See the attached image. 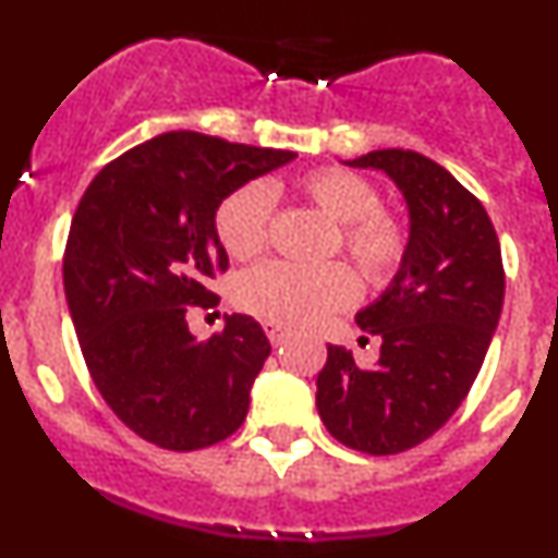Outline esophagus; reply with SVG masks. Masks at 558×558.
<instances>
[{
	"instance_id": "esophagus-1",
	"label": "esophagus",
	"mask_w": 558,
	"mask_h": 558,
	"mask_svg": "<svg viewBox=\"0 0 558 558\" xmlns=\"http://www.w3.org/2000/svg\"><path fill=\"white\" fill-rule=\"evenodd\" d=\"M262 326H264V331H267V337L272 345H280V342L286 340V335H289V331H286L280 324H275V320H264Z\"/></svg>"
}]
</instances>
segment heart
<instances>
[{"instance_id":"b5f03b06","label":"heart","mask_w":558,"mask_h":558,"mask_svg":"<svg viewBox=\"0 0 558 558\" xmlns=\"http://www.w3.org/2000/svg\"><path fill=\"white\" fill-rule=\"evenodd\" d=\"M300 194L326 218L340 223V247L362 280L384 289L408 262L410 229L397 213L380 207V194L367 178L340 167H320L302 174ZM272 221V191L267 183L238 185L216 207L213 227L218 243L238 262L256 258L267 247ZM359 296V280L345 264L331 262L302 267L267 262L247 269L238 280L234 302L245 313L286 326L315 324L342 311Z\"/></svg>"}]
</instances>
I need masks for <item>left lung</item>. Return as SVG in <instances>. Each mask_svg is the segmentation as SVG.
I'll return each instance as SVG.
<instances>
[{
	"instance_id": "obj_1",
	"label": "left lung",
	"mask_w": 558,
	"mask_h": 558,
	"mask_svg": "<svg viewBox=\"0 0 558 558\" xmlns=\"http://www.w3.org/2000/svg\"><path fill=\"white\" fill-rule=\"evenodd\" d=\"M384 170L410 207V251L386 294L356 315L380 337L375 367L326 345L315 404L353 451L391 456L429 440L475 384L505 300L499 238L486 207L446 167L384 148L348 161Z\"/></svg>"
}]
</instances>
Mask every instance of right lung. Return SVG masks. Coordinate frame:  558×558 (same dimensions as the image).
<instances>
[{"label":"right lung","mask_w":558,"mask_h":558,"mask_svg":"<svg viewBox=\"0 0 558 558\" xmlns=\"http://www.w3.org/2000/svg\"><path fill=\"white\" fill-rule=\"evenodd\" d=\"M199 132H167L126 150L88 183L64 247V294L94 386L112 413L167 451L227 440L247 415L269 340L227 315L199 342L189 307L227 272L213 216L229 191L294 159Z\"/></svg>","instance_id":"1"}]
</instances>
